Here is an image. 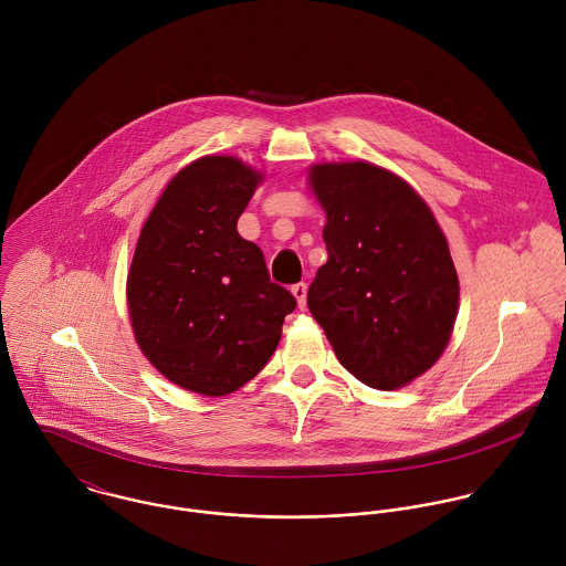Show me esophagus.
I'll use <instances>...</instances> for the list:
<instances>
[{
    "label": "esophagus",
    "mask_w": 566,
    "mask_h": 566,
    "mask_svg": "<svg viewBox=\"0 0 566 566\" xmlns=\"http://www.w3.org/2000/svg\"><path fill=\"white\" fill-rule=\"evenodd\" d=\"M292 294H294V298H296L298 307L303 310V307L307 305V285H305V283H296V285H292Z\"/></svg>",
    "instance_id": "34e87169"
}]
</instances>
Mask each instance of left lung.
Masks as SVG:
<instances>
[{
  "label": "left lung",
  "instance_id": "left-lung-1",
  "mask_svg": "<svg viewBox=\"0 0 566 566\" xmlns=\"http://www.w3.org/2000/svg\"><path fill=\"white\" fill-rule=\"evenodd\" d=\"M328 259L307 305L339 364L377 390L403 388L444 353L460 283L427 202L397 174L366 161L321 163Z\"/></svg>",
  "mask_w": 566,
  "mask_h": 566
}]
</instances>
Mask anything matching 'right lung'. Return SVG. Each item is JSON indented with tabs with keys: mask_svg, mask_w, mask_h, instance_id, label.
I'll return each instance as SVG.
<instances>
[{
	"mask_svg": "<svg viewBox=\"0 0 566 566\" xmlns=\"http://www.w3.org/2000/svg\"><path fill=\"white\" fill-rule=\"evenodd\" d=\"M263 176L235 157L182 167L148 216L128 272L135 339L171 384L240 390L272 357L296 298L270 281L238 220Z\"/></svg>",
	"mask_w": 566,
	"mask_h": 566,
	"instance_id": "obj_1",
	"label": "right lung"
}]
</instances>
